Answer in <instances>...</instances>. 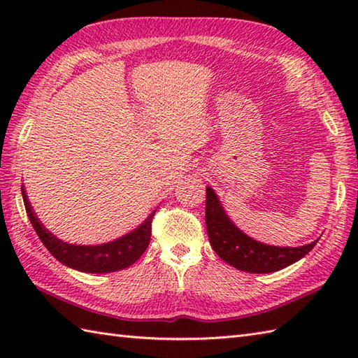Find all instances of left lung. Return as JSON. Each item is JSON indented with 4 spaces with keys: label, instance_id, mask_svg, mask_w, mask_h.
Segmentation results:
<instances>
[{
    "label": "left lung",
    "instance_id": "1",
    "mask_svg": "<svg viewBox=\"0 0 358 358\" xmlns=\"http://www.w3.org/2000/svg\"><path fill=\"white\" fill-rule=\"evenodd\" d=\"M206 229L215 254L234 268L268 273L299 262L317 245V240L300 248H277L258 243L243 234L227 218L215 192L206 187Z\"/></svg>",
    "mask_w": 358,
    "mask_h": 358
}]
</instances>
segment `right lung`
Masks as SVG:
<instances>
[{
  "label": "right lung",
  "mask_w": 358,
  "mask_h": 358,
  "mask_svg": "<svg viewBox=\"0 0 358 358\" xmlns=\"http://www.w3.org/2000/svg\"><path fill=\"white\" fill-rule=\"evenodd\" d=\"M21 192L22 200H24L27 217L30 220V223H32L36 235L43 241V245L48 248L49 252L55 257L58 262L69 266V268L92 273L121 271L138 260L149 246L152 218H154L155 212H152L146 218V222L140 227H136L134 232L127 234L124 237H121L115 241L106 243V245L100 246H75L67 245V243L53 237L49 231H45L40 220L34 215V210L30 208L27 195L22 187Z\"/></svg>",
  "instance_id": "1"
}]
</instances>
